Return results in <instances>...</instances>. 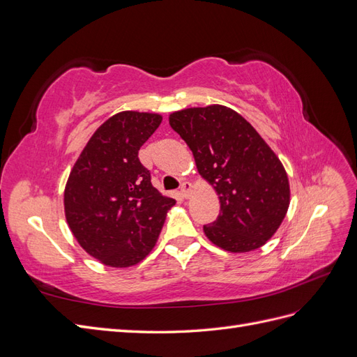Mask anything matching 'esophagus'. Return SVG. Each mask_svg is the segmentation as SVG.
I'll return each instance as SVG.
<instances>
[{"mask_svg":"<svg viewBox=\"0 0 357 357\" xmlns=\"http://www.w3.org/2000/svg\"><path fill=\"white\" fill-rule=\"evenodd\" d=\"M190 192H192V185L189 181H183L181 183V188H180V193L183 198H189L190 197Z\"/></svg>","mask_w":357,"mask_h":357,"instance_id":"1","label":"esophagus"}]
</instances>
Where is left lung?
Segmentation results:
<instances>
[{
  "instance_id": "1",
  "label": "left lung",
  "mask_w": 357,
  "mask_h": 357,
  "mask_svg": "<svg viewBox=\"0 0 357 357\" xmlns=\"http://www.w3.org/2000/svg\"><path fill=\"white\" fill-rule=\"evenodd\" d=\"M169 125L219 195L220 214L204 226L205 236L229 253L266 244L290 204L287 172L273 149L241 114L220 104L171 113Z\"/></svg>"
}]
</instances>
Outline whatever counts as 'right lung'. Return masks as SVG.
I'll return each instance as SVG.
<instances>
[{"mask_svg": "<svg viewBox=\"0 0 357 357\" xmlns=\"http://www.w3.org/2000/svg\"><path fill=\"white\" fill-rule=\"evenodd\" d=\"M162 122L126 110L96 129L63 190L68 228L83 250L112 268L139 264L153 250L176 201L153 188L138 150Z\"/></svg>", "mask_w": 357, "mask_h": 357, "instance_id": "1", "label": "right lung"}]
</instances>
